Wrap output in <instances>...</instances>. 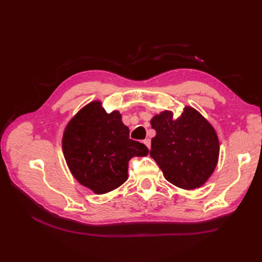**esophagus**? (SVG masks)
<instances>
[{"mask_svg":"<svg viewBox=\"0 0 262 262\" xmlns=\"http://www.w3.org/2000/svg\"><path fill=\"white\" fill-rule=\"evenodd\" d=\"M144 144L147 146V148L149 149L150 148V140L149 139H145L144 140Z\"/></svg>","mask_w":262,"mask_h":262,"instance_id":"esophagus-1","label":"esophagus"}]
</instances>
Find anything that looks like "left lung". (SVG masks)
I'll return each instance as SVG.
<instances>
[{
  "instance_id": "1",
  "label": "left lung",
  "mask_w": 262,
  "mask_h": 262,
  "mask_svg": "<svg viewBox=\"0 0 262 262\" xmlns=\"http://www.w3.org/2000/svg\"><path fill=\"white\" fill-rule=\"evenodd\" d=\"M156 136L149 155L160 166L165 179L185 190L202 187L215 170L220 141L214 126L196 109L185 106L173 117L171 110L150 119Z\"/></svg>"
}]
</instances>
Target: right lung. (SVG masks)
I'll use <instances>...</instances> for the list:
<instances>
[{"mask_svg":"<svg viewBox=\"0 0 262 262\" xmlns=\"http://www.w3.org/2000/svg\"><path fill=\"white\" fill-rule=\"evenodd\" d=\"M122 116L106 113L100 100H93L71 118L62 136V150L72 176L95 194H105L128 179V164L144 157L147 147L129 139Z\"/></svg>","mask_w":262,"mask_h":262,"instance_id":"1","label":"right lung"}]
</instances>
